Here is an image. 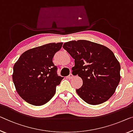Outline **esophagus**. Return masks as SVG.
Listing matches in <instances>:
<instances>
[{
  "label": "esophagus",
  "mask_w": 133,
  "mask_h": 133,
  "mask_svg": "<svg viewBox=\"0 0 133 133\" xmlns=\"http://www.w3.org/2000/svg\"><path fill=\"white\" fill-rule=\"evenodd\" d=\"M73 77H74V76H73V75L72 74V73H70V74L68 76H67V78H68L69 79H72Z\"/></svg>",
  "instance_id": "1"
}]
</instances>
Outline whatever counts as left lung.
<instances>
[{
  "label": "left lung",
  "instance_id": "left-lung-1",
  "mask_svg": "<svg viewBox=\"0 0 133 133\" xmlns=\"http://www.w3.org/2000/svg\"><path fill=\"white\" fill-rule=\"evenodd\" d=\"M63 48L75 59V75L83 81L76 89L87 103L97 105L110 98L119 83L121 66L114 52L103 45L85 40L66 42Z\"/></svg>",
  "mask_w": 133,
  "mask_h": 133
}]
</instances>
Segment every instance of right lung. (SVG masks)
Here are the masks:
<instances>
[{"instance_id":"right-lung-1","label":"right lung","mask_w":133,"mask_h":133,"mask_svg":"<svg viewBox=\"0 0 133 133\" xmlns=\"http://www.w3.org/2000/svg\"><path fill=\"white\" fill-rule=\"evenodd\" d=\"M63 43H50L25 51L13 67L12 80L19 96L28 103L42 106L56 92L63 77L58 76L52 58Z\"/></svg>"}]
</instances>
